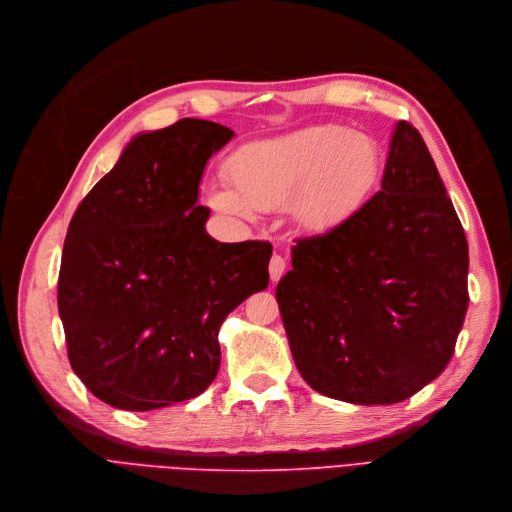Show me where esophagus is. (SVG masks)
Masks as SVG:
<instances>
[{
  "instance_id": "1",
  "label": "esophagus",
  "mask_w": 512,
  "mask_h": 512,
  "mask_svg": "<svg viewBox=\"0 0 512 512\" xmlns=\"http://www.w3.org/2000/svg\"><path fill=\"white\" fill-rule=\"evenodd\" d=\"M285 269H287V262L281 254H275L269 262V275H271V281L277 283L283 275H285Z\"/></svg>"
}]
</instances>
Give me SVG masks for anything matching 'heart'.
I'll return each instance as SVG.
<instances>
[{
	"mask_svg": "<svg viewBox=\"0 0 512 512\" xmlns=\"http://www.w3.org/2000/svg\"><path fill=\"white\" fill-rule=\"evenodd\" d=\"M379 168V148L369 135L312 127L243 145L229 160L235 191L214 185L208 202L237 218L289 206L300 227L321 231L342 223L364 202Z\"/></svg>",
	"mask_w": 512,
	"mask_h": 512,
	"instance_id": "obj_1",
	"label": "heart"
}]
</instances>
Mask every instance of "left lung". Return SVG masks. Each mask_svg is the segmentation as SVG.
<instances>
[{
    "label": "left lung",
    "mask_w": 512,
    "mask_h": 512,
    "mask_svg": "<svg viewBox=\"0 0 512 512\" xmlns=\"http://www.w3.org/2000/svg\"><path fill=\"white\" fill-rule=\"evenodd\" d=\"M469 246L421 133L398 120L381 189L323 235L298 239L277 302L304 381L350 404H396L454 354Z\"/></svg>",
    "instance_id": "obj_1"
}]
</instances>
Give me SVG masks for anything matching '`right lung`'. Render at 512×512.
<instances>
[{"label": "right lung", "mask_w": 512, "mask_h": 512, "mask_svg": "<svg viewBox=\"0 0 512 512\" xmlns=\"http://www.w3.org/2000/svg\"><path fill=\"white\" fill-rule=\"evenodd\" d=\"M233 131L200 118L139 133L68 225L58 310L72 371L102 402L154 410L200 396L221 367L218 329L269 285V241L221 243L198 206Z\"/></svg>", "instance_id": "right-lung-1"}]
</instances>
